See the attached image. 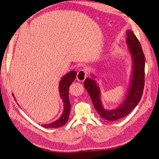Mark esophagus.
<instances>
[{"mask_svg":"<svg viewBox=\"0 0 159 159\" xmlns=\"http://www.w3.org/2000/svg\"><path fill=\"white\" fill-rule=\"evenodd\" d=\"M87 75V72L85 70H80L77 74V80L79 81H84Z\"/></svg>","mask_w":159,"mask_h":159,"instance_id":"1","label":"esophagus"}]
</instances>
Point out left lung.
<instances>
[{
  "instance_id": "left-lung-1",
  "label": "left lung",
  "mask_w": 159,
  "mask_h": 159,
  "mask_svg": "<svg viewBox=\"0 0 159 159\" xmlns=\"http://www.w3.org/2000/svg\"><path fill=\"white\" fill-rule=\"evenodd\" d=\"M127 52L132 61V72L130 76L127 93L117 107L111 110L104 107L101 100V89L94 78L97 76L91 74V77L84 81V87L89 94L94 108L101 117L113 121L125 117L134 110L140 101L144 87L145 57L141 44L131 30L126 31Z\"/></svg>"
}]
</instances>
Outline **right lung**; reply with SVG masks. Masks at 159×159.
Instances as JSON below:
<instances>
[{"instance_id": "obj_1", "label": "right lung", "mask_w": 159, "mask_h": 159, "mask_svg": "<svg viewBox=\"0 0 159 159\" xmlns=\"http://www.w3.org/2000/svg\"><path fill=\"white\" fill-rule=\"evenodd\" d=\"M76 73L75 71L72 70L69 72L68 73L66 74L63 77L61 78L59 84V94L63 102V107H64V110L62 113L61 117L55 120L54 122H52L49 124H43L42 126L44 128H59L61 126L65 125L66 122L68 121L69 118V114L70 111V107L71 105L70 104L69 98H68V91L69 87L72 82L74 81L76 77ZM13 94L14 96V94ZM16 101V98L14 97Z\"/></svg>"}]
</instances>
